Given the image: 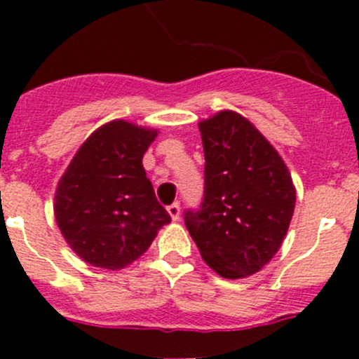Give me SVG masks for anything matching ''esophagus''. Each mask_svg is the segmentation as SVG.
I'll use <instances>...</instances> for the list:
<instances>
[{
	"label": "esophagus",
	"instance_id": "obj_1",
	"mask_svg": "<svg viewBox=\"0 0 359 359\" xmlns=\"http://www.w3.org/2000/svg\"><path fill=\"white\" fill-rule=\"evenodd\" d=\"M168 213H170V217H172V220H179L180 219V206H179V203H172V205L168 206Z\"/></svg>",
	"mask_w": 359,
	"mask_h": 359
}]
</instances>
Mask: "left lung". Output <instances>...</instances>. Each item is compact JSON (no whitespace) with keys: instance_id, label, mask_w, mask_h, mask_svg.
Instances as JSON below:
<instances>
[{"instance_id":"8db88e82","label":"left lung","mask_w":359,"mask_h":359,"mask_svg":"<svg viewBox=\"0 0 359 359\" xmlns=\"http://www.w3.org/2000/svg\"><path fill=\"white\" fill-rule=\"evenodd\" d=\"M205 198L184 220L219 276L259 273L280 250L295 210V186L269 140L234 111L200 121Z\"/></svg>"}]
</instances>
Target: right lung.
Wrapping results in <instances>:
<instances>
[{
  "label": "right lung",
  "mask_w": 359,
  "mask_h": 359,
  "mask_svg": "<svg viewBox=\"0 0 359 359\" xmlns=\"http://www.w3.org/2000/svg\"><path fill=\"white\" fill-rule=\"evenodd\" d=\"M156 137L158 130L114 119L81 144L60 177L53 205L57 226L90 266L125 269L172 220L142 166Z\"/></svg>",
  "instance_id": "add662e5"
}]
</instances>
